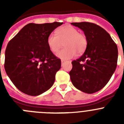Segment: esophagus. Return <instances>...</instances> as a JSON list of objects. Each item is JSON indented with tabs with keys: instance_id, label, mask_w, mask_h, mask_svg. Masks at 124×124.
Masks as SVG:
<instances>
[{
	"instance_id": "esophagus-1",
	"label": "esophagus",
	"mask_w": 124,
	"mask_h": 124,
	"mask_svg": "<svg viewBox=\"0 0 124 124\" xmlns=\"http://www.w3.org/2000/svg\"><path fill=\"white\" fill-rule=\"evenodd\" d=\"M64 61H63V60H61V65L63 66V64H64Z\"/></svg>"
}]
</instances>
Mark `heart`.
Returning a JSON list of instances; mask_svg holds the SVG:
<instances>
[{"label": "heart", "mask_w": 124, "mask_h": 124, "mask_svg": "<svg viewBox=\"0 0 124 124\" xmlns=\"http://www.w3.org/2000/svg\"><path fill=\"white\" fill-rule=\"evenodd\" d=\"M56 34L50 33L47 38V45L51 52L56 53L64 45V49L59 51L57 56L63 60L75 56L76 53L83 54L87 46L86 35L79 33L78 30L71 25H64L56 31Z\"/></svg>", "instance_id": "obj_1"}]
</instances>
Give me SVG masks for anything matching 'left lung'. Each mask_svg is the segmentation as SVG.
Wrapping results in <instances>:
<instances>
[{"instance_id":"8db88e82","label":"left lung","mask_w":124,"mask_h":124,"mask_svg":"<svg viewBox=\"0 0 124 124\" xmlns=\"http://www.w3.org/2000/svg\"><path fill=\"white\" fill-rule=\"evenodd\" d=\"M81 29L87 46L79 58L72 61L70 78L75 87L87 94L99 91L106 86L117 67V45L104 28L90 22L71 23Z\"/></svg>"}]
</instances>
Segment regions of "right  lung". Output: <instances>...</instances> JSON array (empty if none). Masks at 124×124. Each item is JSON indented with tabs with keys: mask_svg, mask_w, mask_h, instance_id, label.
<instances>
[{
	"mask_svg": "<svg viewBox=\"0 0 124 124\" xmlns=\"http://www.w3.org/2000/svg\"><path fill=\"white\" fill-rule=\"evenodd\" d=\"M63 23H30L8 42L4 68L18 90L30 96L45 93L53 86L61 60L49 49L47 38Z\"/></svg>",
	"mask_w": 124,
	"mask_h": 124,
	"instance_id": "1",
	"label": "right lung"
}]
</instances>
